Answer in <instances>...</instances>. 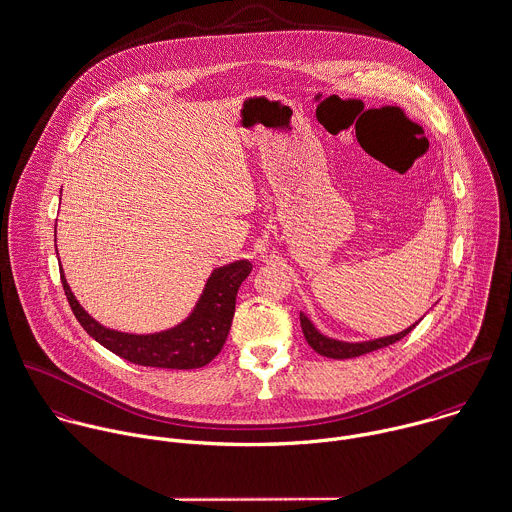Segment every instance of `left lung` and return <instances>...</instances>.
<instances>
[{
  "mask_svg": "<svg viewBox=\"0 0 512 512\" xmlns=\"http://www.w3.org/2000/svg\"><path fill=\"white\" fill-rule=\"evenodd\" d=\"M300 324H302L304 338L310 343V347H312L314 351H318V353L324 355V357H332V359H349V357H357V355H363V353H369V351L387 347V345H391V343L405 338L419 322H415L413 326H409L407 330H403V332H399V334L369 341H340L334 340V338H328V336H324V334L310 322V318H308L304 312H300Z\"/></svg>",
  "mask_w": 512,
  "mask_h": 512,
  "instance_id": "8db88e82",
  "label": "left lung"
}]
</instances>
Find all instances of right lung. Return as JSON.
Listing matches in <instances>:
<instances>
[{
	"instance_id": "1",
	"label": "right lung",
	"mask_w": 512,
	"mask_h": 512,
	"mask_svg": "<svg viewBox=\"0 0 512 512\" xmlns=\"http://www.w3.org/2000/svg\"><path fill=\"white\" fill-rule=\"evenodd\" d=\"M250 272L252 264L248 260L214 268L188 318L157 334H127L105 328L77 302L63 270L61 282L77 322L109 351L145 367L196 369L204 367L220 353L232 326L238 288Z\"/></svg>"
}]
</instances>
